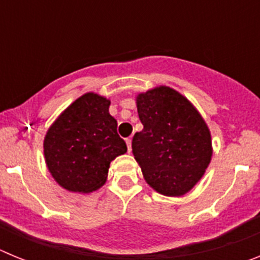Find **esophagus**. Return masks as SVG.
I'll return each instance as SVG.
<instances>
[{"instance_id": "34e87169", "label": "esophagus", "mask_w": 260, "mask_h": 260, "mask_svg": "<svg viewBox=\"0 0 260 260\" xmlns=\"http://www.w3.org/2000/svg\"><path fill=\"white\" fill-rule=\"evenodd\" d=\"M126 144H127L128 152H132V139H130V138H127V139H126Z\"/></svg>"}]
</instances>
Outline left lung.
<instances>
[{
  "label": "left lung",
  "mask_w": 260,
  "mask_h": 260,
  "mask_svg": "<svg viewBox=\"0 0 260 260\" xmlns=\"http://www.w3.org/2000/svg\"><path fill=\"white\" fill-rule=\"evenodd\" d=\"M143 130L133 153L144 180L158 194L182 197L201 181L212 157L207 123L178 91L158 86L137 96Z\"/></svg>",
  "instance_id": "obj_1"
}]
</instances>
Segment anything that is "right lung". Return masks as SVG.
<instances>
[{"mask_svg": "<svg viewBox=\"0 0 260 260\" xmlns=\"http://www.w3.org/2000/svg\"><path fill=\"white\" fill-rule=\"evenodd\" d=\"M110 100L87 92L71 103L44 138L48 171L68 191L88 194L107 181L110 161L127 151L109 114Z\"/></svg>", "mask_w": 260, "mask_h": 260, "instance_id": "right-lung-1", "label": "right lung"}]
</instances>
